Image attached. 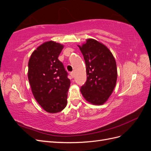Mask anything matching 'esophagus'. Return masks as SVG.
I'll return each mask as SVG.
<instances>
[{
    "instance_id": "1",
    "label": "esophagus",
    "mask_w": 151,
    "mask_h": 151,
    "mask_svg": "<svg viewBox=\"0 0 151 151\" xmlns=\"http://www.w3.org/2000/svg\"><path fill=\"white\" fill-rule=\"evenodd\" d=\"M70 74V76L72 77V78H74V72H71Z\"/></svg>"
}]
</instances>
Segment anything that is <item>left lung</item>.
<instances>
[{
	"label": "left lung",
	"instance_id": "8db88e82",
	"mask_svg": "<svg viewBox=\"0 0 151 151\" xmlns=\"http://www.w3.org/2000/svg\"><path fill=\"white\" fill-rule=\"evenodd\" d=\"M86 65L87 81L81 92L89 103L101 105L113 93L117 80L115 59L104 45L94 39H88L79 46Z\"/></svg>",
	"mask_w": 151,
	"mask_h": 151
}]
</instances>
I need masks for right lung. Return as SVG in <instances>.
I'll list each match as a JSON object with an SVG mask.
<instances>
[{"instance_id":"1","label":"right lung","mask_w":151,"mask_h":151,"mask_svg":"<svg viewBox=\"0 0 151 151\" xmlns=\"http://www.w3.org/2000/svg\"><path fill=\"white\" fill-rule=\"evenodd\" d=\"M63 45L53 41L41 45L32 53L28 77L36 101L45 111L55 113L67 103L70 81L58 56Z\"/></svg>"}]
</instances>
